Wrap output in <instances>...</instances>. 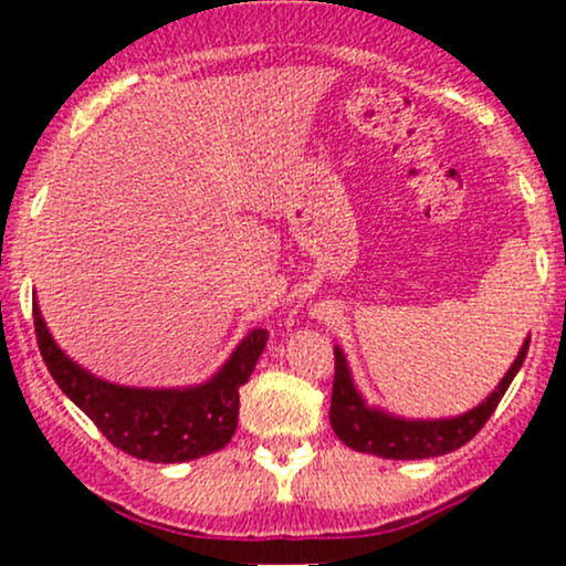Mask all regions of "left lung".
Here are the masks:
<instances>
[{
	"mask_svg": "<svg viewBox=\"0 0 566 566\" xmlns=\"http://www.w3.org/2000/svg\"><path fill=\"white\" fill-rule=\"evenodd\" d=\"M528 353L526 345L517 353L515 364L499 389L490 394L482 405H476L468 413L458 419H438V421H408L394 419V416L380 413V410L367 408L358 391L353 389L350 373H347L345 356L339 347H334V389H331V410L328 419L334 427L336 438L345 447L356 449V452L378 454L386 460H424V458H441V454L454 452V449L465 447L473 436L484 427V421L493 416L499 408L501 397L510 389L515 380L517 369L523 367V358Z\"/></svg>",
	"mask_w": 566,
	"mask_h": 566,
	"instance_id": "8db88e82",
	"label": "left lung"
}]
</instances>
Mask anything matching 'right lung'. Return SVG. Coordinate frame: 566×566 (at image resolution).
<instances>
[{
	"mask_svg": "<svg viewBox=\"0 0 566 566\" xmlns=\"http://www.w3.org/2000/svg\"><path fill=\"white\" fill-rule=\"evenodd\" d=\"M40 356L62 391L93 419L112 447L147 462H186L232 441L241 386L265 350L268 331H251L219 375L197 389H125L93 378L51 339L38 304L32 306Z\"/></svg>",
	"mask_w": 566,
	"mask_h": 566,
	"instance_id": "add662e5",
	"label": "right lung"
}]
</instances>
